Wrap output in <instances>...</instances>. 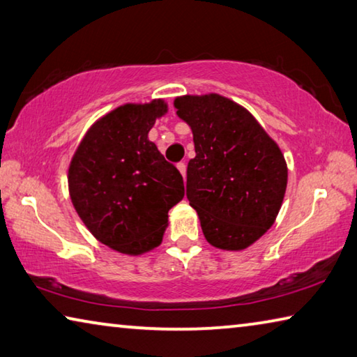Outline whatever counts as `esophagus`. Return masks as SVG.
Masks as SVG:
<instances>
[{"instance_id": "1", "label": "esophagus", "mask_w": 357, "mask_h": 357, "mask_svg": "<svg viewBox=\"0 0 357 357\" xmlns=\"http://www.w3.org/2000/svg\"><path fill=\"white\" fill-rule=\"evenodd\" d=\"M178 170L181 172V174H183V178L185 179V172H187V165H185V162H179V164H178Z\"/></svg>"}]
</instances>
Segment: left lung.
<instances>
[{"label": "left lung", "instance_id": "obj_1", "mask_svg": "<svg viewBox=\"0 0 357 357\" xmlns=\"http://www.w3.org/2000/svg\"><path fill=\"white\" fill-rule=\"evenodd\" d=\"M174 107L193 134L187 200L204 238L217 249L243 250L280 211L288 179L282 151L244 107L223 96H183Z\"/></svg>", "mask_w": 357, "mask_h": 357}]
</instances>
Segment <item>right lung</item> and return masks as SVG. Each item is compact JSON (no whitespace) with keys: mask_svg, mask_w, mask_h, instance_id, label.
Here are the masks:
<instances>
[{"mask_svg":"<svg viewBox=\"0 0 357 357\" xmlns=\"http://www.w3.org/2000/svg\"><path fill=\"white\" fill-rule=\"evenodd\" d=\"M164 100L126 104L91 126L69 167L77 214L96 239L128 255L162 243L168 211L184 197L183 176L148 134Z\"/></svg>","mask_w":357,"mask_h":357,"instance_id":"obj_1","label":"right lung"}]
</instances>
